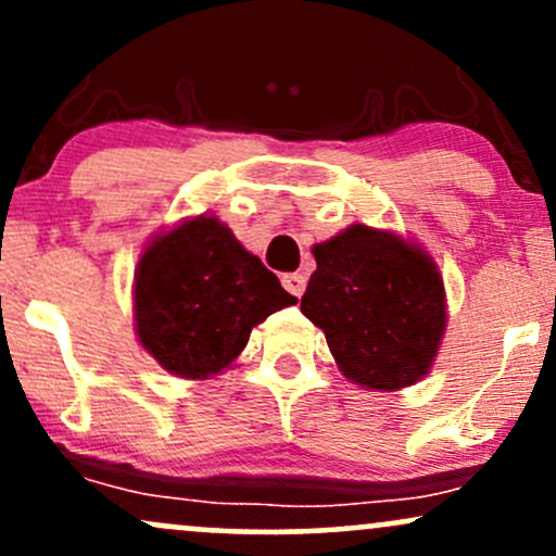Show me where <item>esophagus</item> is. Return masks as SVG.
<instances>
[{"label":"esophagus","mask_w":556,"mask_h":556,"mask_svg":"<svg viewBox=\"0 0 556 556\" xmlns=\"http://www.w3.org/2000/svg\"><path fill=\"white\" fill-rule=\"evenodd\" d=\"M282 285H285V290L290 292V295L300 298V295H303V290H305V277H303V274H285Z\"/></svg>","instance_id":"1"}]
</instances>
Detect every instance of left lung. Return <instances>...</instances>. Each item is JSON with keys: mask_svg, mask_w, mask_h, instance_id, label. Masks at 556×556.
Instances as JSON below:
<instances>
[{"mask_svg": "<svg viewBox=\"0 0 556 556\" xmlns=\"http://www.w3.org/2000/svg\"><path fill=\"white\" fill-rule=\"evenodd\" d=\"M314 258L300 311L324 329L340 371L379 392L424 379L446 324L437 264L366 225L316 245Z\"/></svg>", "mask_w": 556, "mask_h": 556, "instance_id": "obj_1", "label": "left lung"}]
</instances>
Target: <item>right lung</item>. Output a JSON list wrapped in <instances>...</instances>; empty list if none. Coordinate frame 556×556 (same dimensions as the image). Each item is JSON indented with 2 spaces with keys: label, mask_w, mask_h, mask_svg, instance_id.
Returning <instances> with one entry per match:
<instances>
[{
  "label": "right lung",
  "mask_w": 556,
  "mask_h": 556,
  "mask_svg": "<svg viewBox=\"0 0 556 556\" xmlns=\"http://www.w3.org/2000/svg\"><path fill=\"white\" fill-rule=\"evenodd\" d=\"M295 298L214 216H195L146 248L136 271L140 344L182 379L240 355L251 329Z\"/></svg>",
  "instance_id": "1"
}]
</instances>
